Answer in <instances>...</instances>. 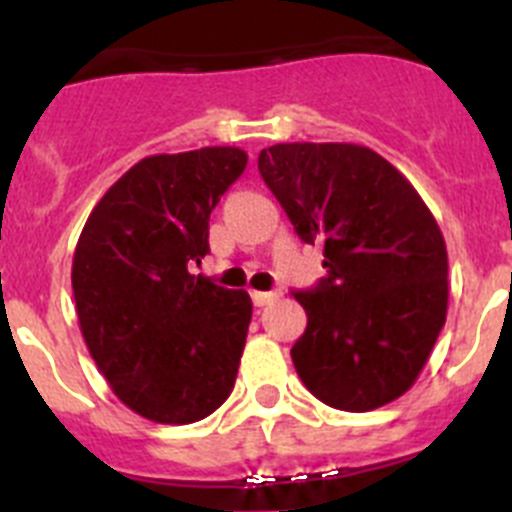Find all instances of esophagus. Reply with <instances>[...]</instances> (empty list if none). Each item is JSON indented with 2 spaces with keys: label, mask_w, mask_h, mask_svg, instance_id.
Listing matches in <instances>:
<instances>
[{
  "label": "esophagus",
  "mask_w": 512,
  "mask_h": 512,
  "mask_svg": "<svg viewBox=\"0 0 512 512\" xmlns=\"http://www.w3.org/2000/svg\"><path fill=\"white\" fill-rule=\"evenodd\" d=\"M277 297H279L277 292H251V300H253V305H256V307L269 305V302H274Z\"/></svg>",
  "instance_id": "esophagus-1"
}]
</instances>
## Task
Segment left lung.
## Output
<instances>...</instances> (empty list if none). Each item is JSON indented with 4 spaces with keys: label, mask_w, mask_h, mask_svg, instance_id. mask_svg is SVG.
Instances as JSON below:
<instances>
[{
    "label": "left lung",
    "mask_w": 512,
    "mask_h": 512,
    "mask_svg": "<svg viewBox=\"0 0 512 512\" xmlns=\"http://www.w3.org/2000/svg\"><path fill=\"white\" fill-rule=\"evenodd\" d=\"M266 187L305 243L323 246L315 289L295 292L307 328L292 361L330 408L366 413L410 390L449 307V256L413 184L372 148L277 143Z\"/></svg>",
    "instance_id": "left-lung-1"
}]
</instances>
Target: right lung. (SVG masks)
Segmentation results:
<instances>
[{
  "instance_id": "right-lung-1",
  "label": "right lung",
  "mask_w": 512,
  "mask_h": 512,
  "mask_svg": "<svg viewBox=\"0 0 512 512\" xmlns=\"http://www.w3.org/2000/svg\"><path fill=\"white\" fill-rule=\"evenodd\" d=\"M246 164L233 146L143 158L104 192L76 243L81 336L120 402L153 423L202 420L233 392L251 297L192 266L210 253L212 207Z\"/></svg>"
}]
</instances>
